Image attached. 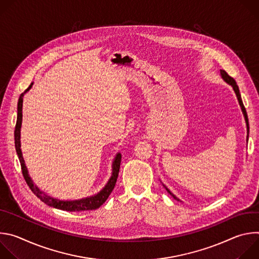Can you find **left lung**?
I'll return each mask as SVG.
<instances>
[{"instance_id":"left-lung-1","label":"left lung","mask_w":259,"mask_h":259,"mask_svg":"<svg viewBox=\"0 0 259 259\" xmlns=\"http://www.w3.org/2000/svg\"><path fill=\"white\" fill-rule=\"evenodd\" d=\"M220 76H221V78H223V80L227 83V84H229V85H231L232 87H233V89H234V91H235V93H236V96H237V98H238V101H239V104H240V106H241V109H242V112H243V115H244V118H245V122H246V126H247V142H248V138H249V122H248V117H247V113H246V109H245V107H244V104H243V101H242V98H241V94H240V90H239V87H238V85H237V83H236V81L232 78V77H230L228 73L225 71V70H223V69H220ZM163 187L165 188V190L175 199V200H177V201H180L175 195H173L170 191H169V189L165 186V184H163Z\"/></svg>"}]
</instances>
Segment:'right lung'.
I'll return each instance as SVG.
<instances>
[{
    "mask_svg": "<svg viewBox=\"0 0 259 259\" xmlns=\"http://www.w3.org/2000/svg\"><path fill=\"white\" fill-rule=\"evenodd\" d=\"M33 83L29 85V87L20 95L18 99V105H17V121H16V126H15V131H14V139H15V149L16 153L18 156V159L20 161L21 165V170L23 177L27 183V186L31 190V192L38 197L42 202L47 204L50 207L64 210V211H70V212H80V211H87V210H95L99 208L109 197L110 193L113 192L117 178L119 175V170H120V165H121V159L122 156L120 153H118L114 159L113 166H112V175H110V178L106 182L104 188L99 191L97 194L94 196H90L87 198L79 199V200H69V201H64V200H59L56 198H53L46 194L45 192L41 191L40 188H38L33 183L32 179L30 178L28 174V170L25 166L24 159L22 157V152H21V143H20V130H21V124H22V103H23V96L26 92L30 90L32 87Z\"/></svg>",
    "mask_w": 259,
    "mask_h": 259,
    "instance_id": "1",
    "label": "right lung"
}]
</instances>
